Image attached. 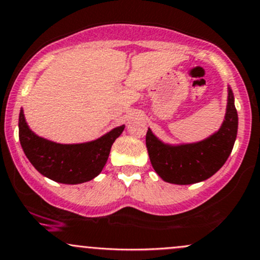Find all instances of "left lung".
Listing matches in <instances>:
<instances>
[{
  "label": "left lung",
  "instance_id": "obj_1",
  "mask_svg": "<svg viewBox=\"0 0 260 260\" xmlns=\"http://www.w3.org/2000/svg\"><path fill=\"white\" fill-rule=\"evenodd\" d=\"M238 131V113L233 92L228 88V106L222 127L209 138L198 143L167 146L154 137L148 128L146 146L149 159L163 180L174 184H193L206 180L228 159Z\"/></svg>",
  "mask_w": 260,
  "mask_h": 260
}]
</instances>
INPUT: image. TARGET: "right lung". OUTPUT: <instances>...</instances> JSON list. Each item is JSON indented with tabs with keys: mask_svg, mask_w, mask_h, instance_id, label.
Returning a JSON list of instances; mask_svg holds the SVG:
<instances>
[{
	"mask_svg": "<svg viewBox=\"0 0 260 260\" xmlns=\"http://www.w3.org/2000/svg\"><path fill=\"white\" fill-rule=\"evenodd\" d=\"M123 129L124 124L88 143L59 144L35 135L27 125L22 109L18 119L21 146L29 162L41 174L64 184H78L97 177L107 162L112 144Z\"/></svg>",
	"mask_w": 260,
	"mask_h": 260,
	"instance_id": "right-lung-1",
	"label": "right lung"
}]
</instances>
